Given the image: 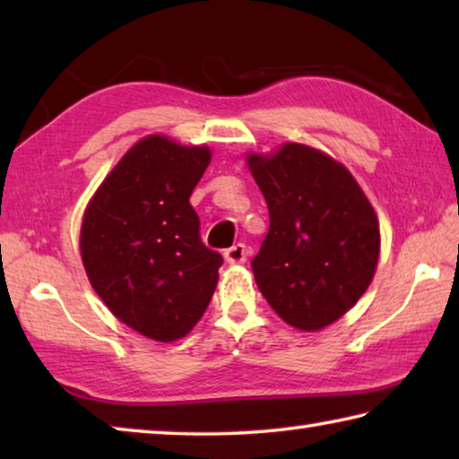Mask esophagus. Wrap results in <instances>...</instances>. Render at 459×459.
Masks as SVG:
<instances>
[{"mask_svg": "<svg viewBox=\"0 0 459 459\" xmlns=\"http://www.w3.org/2000/svg\"><path fill=\"white\" fill-rule=\"evenodd\" d=\"M248 257V248L243 243H237L232 245L230 248L224 251V261L229 263V265H240V263H245Z\"/></svg>", "mask_w": 459, "mask_h": 459, "instance_id": "34e87169", "label": "esophagus"}]
</instances>
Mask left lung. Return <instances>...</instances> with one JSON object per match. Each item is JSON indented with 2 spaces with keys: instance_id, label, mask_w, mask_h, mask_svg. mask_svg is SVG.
Here are the masks:
<instances>
[{
  "instance_id": "1",
  "label": "left lung",
  "mask_w": 459,
  "mask_h": 459,
  "mask_svg": "<svg viewBox=\"0 0 459 459\" xmlns=\"http://www.w3.org/2000/svg\"><path fill=\"white\" fill-rule=\"evenodd\" d=\"M269 208V232L251 267L285 324L320 332L359 301L375 277L378 216L356 178L322 150L287 142L247 153Z\"/></svg>"
}]
</instances>
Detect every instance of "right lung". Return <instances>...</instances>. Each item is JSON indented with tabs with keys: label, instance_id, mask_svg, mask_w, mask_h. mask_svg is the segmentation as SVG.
<instances>
[{
	"label": "right lung",
	"instance_id": "add662e5",
	"mask_svg": "<svg viewBox=\"0 0 459 459\" xmlns=\"http://www.w3.org/2000/svg\"><path fill=\"white\" fill-rule=\"evenodd\" d=\"M208 145L152 134L131 145L92 194L81 259L111 314L155 342L188 336L211 304L222 257L200 243L190 194Z\"/></svg>",
	"mask_w": 459,
	"mask_h": 459
}]
</instances>
